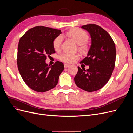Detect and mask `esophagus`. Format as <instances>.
Masks as SVG:
<instances>
[{"instance_id":"obj_1","label":"esophagus","mask_w":133,"mask_h":133,"mask_svg":"<svg viewBox=\"0 0 133 133\" xmlns=\"http://www.w3.org/2000/svg\"><path fill=\"white\" fill-rule=\"evenodd\" d=\"M69 64H66V63H65L64 64V67H65V68H67L68 66H69Z\"/></svg>"}]
</instances>
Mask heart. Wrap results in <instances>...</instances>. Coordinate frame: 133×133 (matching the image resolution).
Wrapping results in <instances>:
<instances>
[{"label": "heart", "instance_id": "b5f03b06", "mask_svg": "<svg viewBox=\"0 0 133 133\" xmlns=\"http://www.w3.org/2000/svg\"><path fill=\"white\" fill-rule=\"evenodd\" d=\"M66 35L78 44V49L80 51L85 53L88 50V45L87 42L89 39V36L85 31L79 28H74L66 32ZM62 42L63 37L62 35H59L54 39L53 45L55 50H59L60 49ZM79 58V55L77 54H71L68 52H63L58 56L60 60L66 63H73L75 60H78Z\"/></svg>", "mask_w": 133, "mask_h": 133}]
</instances>
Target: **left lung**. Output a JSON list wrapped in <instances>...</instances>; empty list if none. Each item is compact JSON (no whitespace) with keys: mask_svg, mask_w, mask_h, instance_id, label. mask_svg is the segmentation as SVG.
Listing matches in <instances>:
<instances>
[{"mask_svg":"<svg viewBox=\"0 0 133 133\" xmlns=\"http://www.w3.org/2000/svg\"><path fill=\"white\" fill-rule=\"evenodd\" d=\"M90 34L91 45L87 57L80 62L89 65L85 70L78 66L74 81L82 89L92 92L98 90L108 83L115 67V43L108 32L100 26L90 24L82 26Z\"/></svg>","mask_w":133,"mask_h":133,"instance_id":"obj_1","label":"left lung"}]
</instances>
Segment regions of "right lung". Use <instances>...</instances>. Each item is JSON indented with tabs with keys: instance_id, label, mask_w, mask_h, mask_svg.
I'll return each instance as SVG.
<instances>
[{
	"instance_id": "add662e5",
	"label": "right lung",
	"mask_w": 133,
	"mask_h": 133,
	"mask_svg": "<svg viewBox=\"0 0 133 133\" xmlns=\"http://www.w3.org/2000/svg\"><path fill=\"white\" fill-rule=\"evenodd\" d=\"M61 33L60 30L37 26L28 30L19 40L18 70L25 84L35 91H47L58 83L64 64L57 61L50 67L45 60L46 57L55 53L53 42Z\"/></svg>"
}]
</instances>
